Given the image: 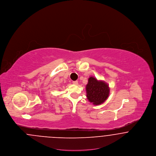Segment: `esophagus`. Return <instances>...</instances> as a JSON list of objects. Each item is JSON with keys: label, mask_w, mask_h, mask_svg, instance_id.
<instances>
[{"label": "esophagus", "mask_w": 156, "mask_h": 156, "mask_svg": "<svg viewBox=\"0 0 156 156\" xmlns=\"http://www.w3.org/2000/svg\"><path fill=\"white\" fill-rule=\"evenodd\" d=\"M73 83L76 85H78V81H74L73 82Z\"/></svg>", "instance_id": "esophagus-1"}]
</instances>
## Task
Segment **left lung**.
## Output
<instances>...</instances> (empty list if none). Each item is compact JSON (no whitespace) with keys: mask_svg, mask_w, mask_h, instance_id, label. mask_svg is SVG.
<instances>
[{"mask_svg":"<svg viewBox=\"0 0 156 156\" xmlns=\"http://www.w3.org/2000/svg\"><path fill=\"white\" fill-rule=\"evenodd\" d=\"M87 97L94 105L103 104L109 95L110 89L104 81H98L96 78L90 76L86 85Z\"/></svg>","mask_w":156,"mask_h":156,"instance_id":"1","label":"left lung"}]
</instances>
